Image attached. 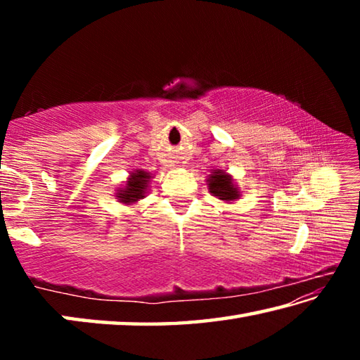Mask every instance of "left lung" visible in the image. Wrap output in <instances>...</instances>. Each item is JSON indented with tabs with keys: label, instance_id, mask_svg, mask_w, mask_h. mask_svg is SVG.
I'll use <instances>...</instances> for the list:
<instances>
[{
	"label": "left lung",
	"instance_id": "1",
	"mask_svg": "<svg viewBox=\"0 0 360 360\" xmlns=\"http://www.w3.org/2000/svg\"><path fill=\"white\" fill-rule=\"evenodd\" d=\"M210 192L221 200H235L238 198V191L231 182L230 176L222 172H216L210 179Z\"/></svg>",
	"mask_w": 360,
	"mask_h": 360
}]
</instances>
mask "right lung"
Masks as SVG:
<instances>
[{"label": "right lung", "instance_id": "1", "mask_svg": "<svg viewBox=\"0 0 360 360\" xmlns=\"http://www.w3.org/2000/svg\"><path fill=\"white\" fill-rule=\"evenodd\" d=\"M149 178L150 176L144 172L133 173V176L129 181V184H127V188H124V191H120L117 193L120 202L130 203V202H136V200L144 197L143 193H144V188L148 187L146 184H148Z\"/></svg>", "mask_w": 360, "mask_h": 360}]
</instances>
